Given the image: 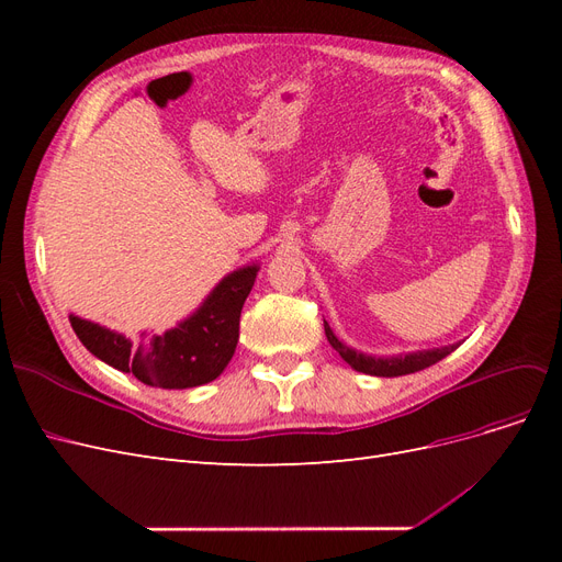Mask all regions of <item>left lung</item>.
Wrapping results in <instances>:
<instances>
[{
  "label": "left lung",
  "mask_w": 562,
  "mask_h": 562,
  "mask_svg": "<svg viewBox=\"0 0 562 562\" xmlns=\"http://www.w3.org/2000/svg\"><path fill=\"white\" fill-rule=\"evenodd\" d=\"M323 328H326L328 342L333 349L342 356V359L359 372H366V375H375V378H401V375H411V372L424 370L440 359H446L448 353H452L459 345H448V347H438V349H424V351H411V353H398V356H370L363 351H356L347 347L342 339H337L333 328L328 326V321L323 318Z\"/></svg>",
  "instance_id": "8db88e82"
}]
</instances>
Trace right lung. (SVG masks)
<instances>
[{"instance_id": "right-lung-1", "label": "right lung", "mask_w": 562, "mask_h": 562, "mask_svg": "<svg viewBox=\"0 0 562 562\" xmlns=\"http://www.w3.org/2000/svg\"><path fill=\"white\" fill-rule=\"evenodd\" d=\"M258 271V262L229 271L196 312L164 335L147 337L143 333L138 339H131L100 323L70 314L72 330L95 359L131 372L147 386L192 389L209 384L232 361L239 342L244 302Z\"/></svg>"}]
</instances>
